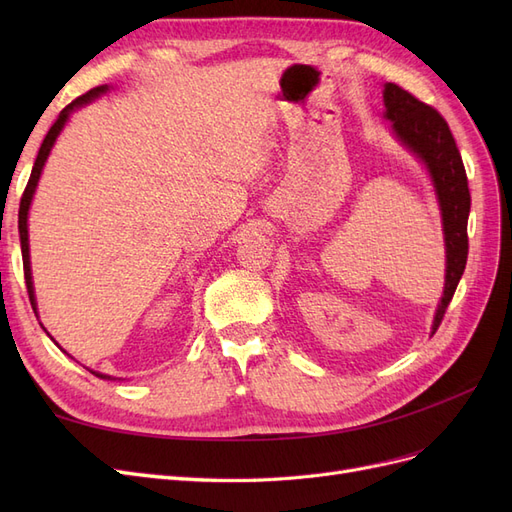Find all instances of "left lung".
<instances>
[{
    "instance_id": "left-lung-1",
    "label": "left lung",
    "mask_w": 512,
    "mask_h": 512,
    "mask_svg": "<svg viewBox=\"0 0 512 512\" xmlns=\"http://www.w3.org/2000/svg\"><path fill=\"white\" fill-rule=\"evenodd\" d=\"M384 106L386 119H391L401 143L408 145L427 164L442 207L446 284L436 318H433V333H436L468 262L470 190L466 166H463L451 128L436 108L395 83L384 85Z\"/></svg>"
}]
</instances>
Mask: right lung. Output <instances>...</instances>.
<instances>
[{"label": "right lung", "instance_id": "1", "mask_svg": "<svg viewBox=\"0 0 512 512\" xmlns=\"http://www.w3.org/2000/svg\"><path fill=\"white\" fill-rule=\"evenodd\" d=\"M104 91H106V85H102V87H94V89H89L87 94H83V96H79V98H76V100H72V102H70V104L64 108V111L59 113V117H57V121H55L53 126H51L49 134L44 136L42 147H40V151H38V158H36V162H34V168H32V175H29V181H27V185H25V192H23V196H21V207H19V235H21V252H23V271H25V284H27V294H29V301H32L34 312H36V297H34L32 269H29L27 211H29V205H32V198H34L36 185H38V179H40V173H42V166H44L46 158H49V153H51V147H53V143H55V138L59 136L61 128H64V123L68 121V115L74 111V108H79V106H83V104L91 102V100H94V98H98L100 94H104ZM94 374H96V371H94ZM96 376H100V374H96ZM100 378H106V376H100Z\"/></svg>", "mask_w": 512, "mask_h": 512}]
</instances>
